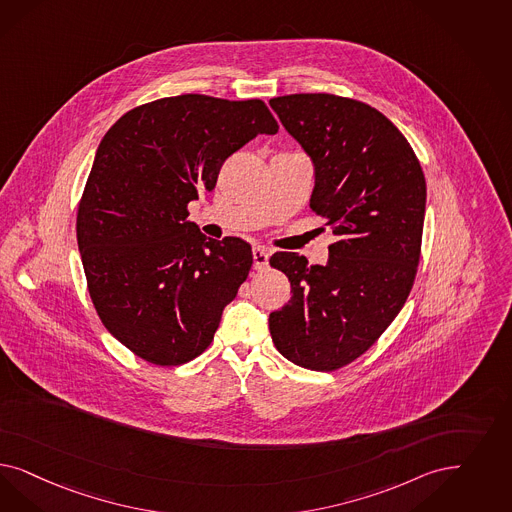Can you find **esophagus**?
Returning a JSON list of instances; mask_svg holds the SVG:
<instances>
[{"label":"esophagus","instance_id":"obj_1","mask_svg":"<svg viewBox=\"0 0 512 512\" xmlns=\"http://www.w3.org/2000/svg\"><path fill=\"white\" fill-rule=\"evenodd\" d=\"M268 257H270L268 249H265V247H253V268L255 270H265L266 266H268Z\"/></svg>","mask_w":512,"mask_h":512}]
</instances>
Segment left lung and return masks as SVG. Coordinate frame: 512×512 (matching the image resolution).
Wrapping results in <instances>:
<instances>
[{"label":"left lung","instance_id":"8db88e82","mask_svg":"<svg viewBox=\"0 0 512 512\" xmlns=\"http://www.w3.org/2000/svg\"><path fill=\"white\" fill-rule=\"evenodd\" d=\"M270 107L312 159L310 208L338 240L325 265L299 253L270 257L293 295L268 327L291 363L336 371L367 352L405 306L420 263L425 177L399 128L363 102L289 94Z\"/></svg>","mask_w":512,"mask_h":512}]
</instances>
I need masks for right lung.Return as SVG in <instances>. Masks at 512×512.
I'll return each mask as SVG.
<instances>
[{"label": "right lung", "instance_id": "1", "mask_svg": "<svg viewBox=\"0 0 512 512\" xmlns=\"http://www.w3.org/2000/svg\"><path fill=\"white\" fill-rule=\"evenodd\" d=\"M278 123L261 100L181 94L130 109L100 141L77 212L90 299L107 331L170 367L204 352L253 265L240 238H206L187 204Z\"/></svg>", "mask_w": 512, "mask_h": 512}]
</instances>
